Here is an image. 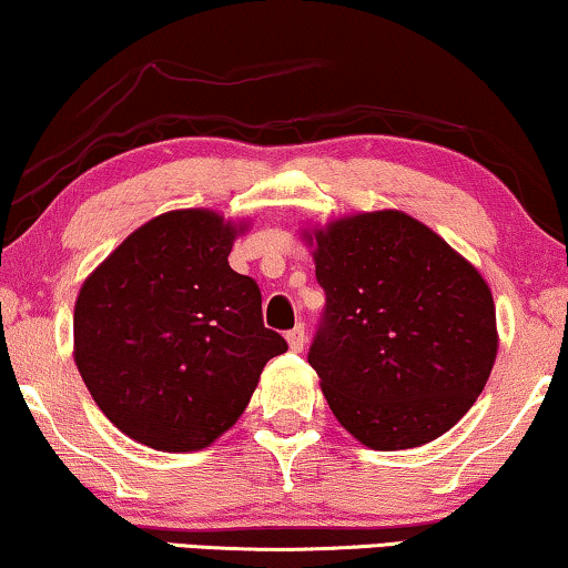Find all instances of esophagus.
Returning a JSON list of instances; mask_svg holds the SVG:
<instances>
[{
  "instance_id": "esophagus-1",
  "label": "esophagus",
  "mask_w": 568,
  "mask_h": 568,
  "mask_svg": "<svg viewBox=\"0 0 568 568\" xmlns=\"http://www.w3.org/2000/svg\"><path fill=\"white\" fill-rule=\"evenodd\" d=\"M305 325H294V328L286 333V344H290V348L292 352H302V348H305Z\"/></svg>"
}]
</instances>
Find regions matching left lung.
Here are the masks:
<instances>
[{
	"label": "left lung",
	"mask_w": 568,
	"mask_h": 568,
	"mask_svg": "<svg viewBox=\"0 0 568 568\" xmlns=\"http://www.w3.org/2000/svg\"><path fill=\"white\" fill-rule=\"evenodd\" d=\"M305 237L325 292L307 362L333 416L385 453L453 429L499 348L484 276L395 209L344 216Z\"/></svg>",
	"instance_id": "1"
}]
</instances>
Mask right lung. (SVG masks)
I'll list each match as a JSON object with an SVG mask.
<instances>
[{
    "instance_id": "obj_1",
    "label": "right lung",
    "mask_w": 568,
    "mask_h": 568,
    "mask_svg": "<svg viewBox=\"0 0 568 568\" xmlns=\"http://www.w3.org/2000/svg\"><path fill=\"white\" fill-rule=\"evenodd\" d=\"M245 224L178 209L131 232L84 278L74 362L108 422L162 453H196L243 416L286 341L261 290L230 268Z\"/></svg>"
}]
</instances>
